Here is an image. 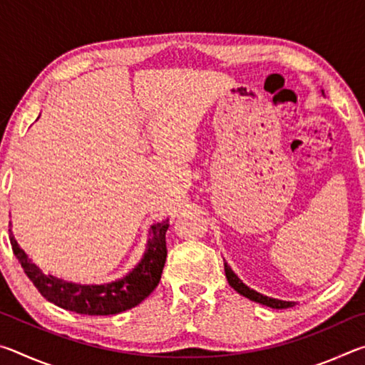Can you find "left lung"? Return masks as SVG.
<instances>
[{
  "instance_id": "left-lung-1",
  "label": "left lung",
  "mask_w": 365,
  "mask_h": 365,
  "mask_svg": "<svg viewBox=\"0 0 365 365\" xmlns=\"http://www.w3.org/2000/svg\"><path fill=\"white\" fill-rule=\"evenodd\" d=\"M322 93H324V91H322ZM224 265H225V277L228 280V285H230L237 293L243 294L245 298H248V299L255 301V302H259V304L272 307V309H287V307L294 306L293 301H282V299L269 298V296H264L261 293H257L256 289H251L248 285H245V283L238 279V275L235 274V272L230 267H228L227 262Z\"/></svg>"
}]
</instances>
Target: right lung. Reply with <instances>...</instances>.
<instances>
[{
  "label": "right lung",
  "mask_w": 365,
  "mask_h": 365,
  "mask_svg": "<svg viewBox=\"0 0 365 365\" xmlns=\"http://www.w3.org/2000/svg\"><path fill=\"white\" fill-rule=\"evenodd\" d=\"M168 228L169 220L153 224L145 256L137 267L122 279L103 285H80L43 274L41 269L30 261L26 251L19 248L14 235L9 233V240L17 261L21 262L24 272L43 298L66 311L85 314V316H113L138 306L158 287L168 257V248H165Z\"/></svg>",
  "instance_id": "1"
}]
</instances>
